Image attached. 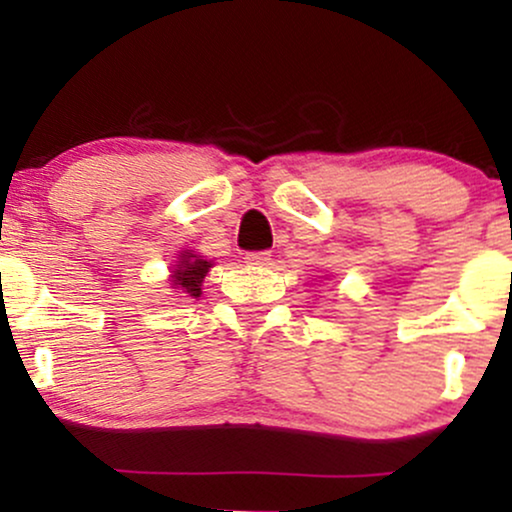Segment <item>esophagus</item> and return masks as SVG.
Instances as JSON below:
<instances>
[{
    "mask_svg": "<svg viewBox=\"0 0 512 512\" xmlns=\"http://www.w3.org/2000/svg\"><path fill=\"white\" fill-rule=\"evenodd\" d=\"M269 260H272L269 252H248L245 255V262L252 264V267H264V264H269Z\"/></svg>",
    "mask_w": 512,
    "mask_h": 512,
    "instance_id": "obj_1",
    "label": "esophagus"
}]
</instances>
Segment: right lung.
<instances>
[{
  "mask_svg": "<svg viewBox=\"0 0 512 512\" xmlns=\"http://www.w3.org/2000/svg\"><path fill=\"white\" fill-rule=\"evenodd\" d=\"M214 267V262L204 260L202 255L195 250H180L178 260L170 264V289L175 293H182V296L199 298L202 296V284L204 276L209 274V269Z\"/></svg>",
  "mask_w": 512,
  "mask_h": 512,
  "instance_id": "obj_1",
  "label": "right lung"
}]
</instances>
